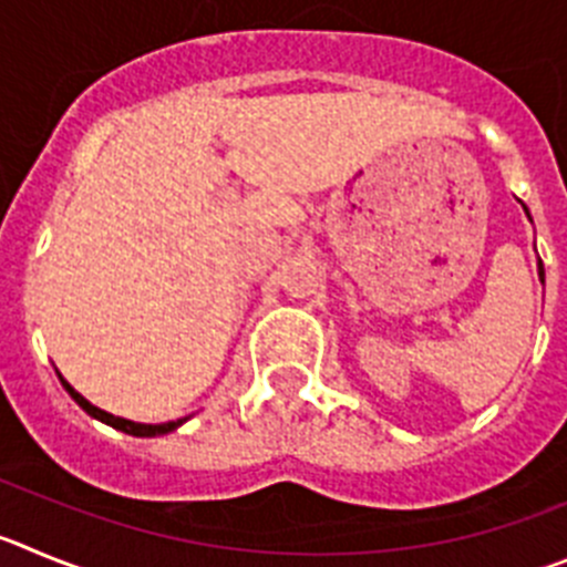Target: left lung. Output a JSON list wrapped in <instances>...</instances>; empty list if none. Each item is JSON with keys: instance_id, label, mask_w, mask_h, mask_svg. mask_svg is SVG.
<instances>
[{"instance_id": "left-lung-1", "label": "left lung", "mask_w": 567, "mask_h": 567, "mask_svg": "<svg viewBox=\"0 0 567 567\" xmlns=\"http://www.w3.org/2000/svg\"><path fill=\"white\" fill-rule=\"evenodd\" d=\"M539 277H543V262H539Z\"/></svg>"}]
</instances>
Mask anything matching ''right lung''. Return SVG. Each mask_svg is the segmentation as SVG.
<instances>
[{
    "label": "right lung",
    "mask_w": 567,
    "mask_h": 567,
    "mask_svg": "<svg viewBox=\"0 0 567 567\" xmlns=\"http://www.w3.org/2000/svg\"><path fill=\"white\" fill-rule=\"evenodd\" d=\"M59 379H61V375H59ZM61 384H64V390H68L70 395H73V401L81 406V410L86 412V415L99 417V421L110 423V426H115V430L126 432V435H135V437L166 435V432L177 430V426H181V423H183V421H169V423H132V421H126V417H115V415H110V412H104V410H99V406H93V404H90V401H86L84 395H81V392H75L73 386H70L64 379H61Z\"/></svg>",
    "instance_id": "add662e5"
}]
</instances>
